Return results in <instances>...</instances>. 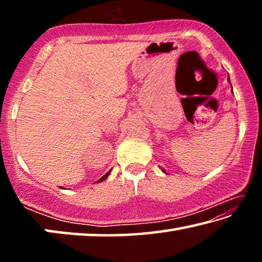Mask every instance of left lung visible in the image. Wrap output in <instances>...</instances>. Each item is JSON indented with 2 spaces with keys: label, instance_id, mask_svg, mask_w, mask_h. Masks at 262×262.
<instances>
[{
  "label": "left lung",
  "instance_id": "8db88e82",
  "mask_svg": "<svg viewBox=\"0 0 262 262\" xmlns=\"http://www.w3.org/2000/svg\"><path fill=\"white\" fill-rule=\"evenodd\" d=\"M228 81H229V78H228ZM162 171H163V172H165V171H164V170H162Z\"/></svg>",
  "mask_w": 262,
  "mask_h": 262
}]
</instances>
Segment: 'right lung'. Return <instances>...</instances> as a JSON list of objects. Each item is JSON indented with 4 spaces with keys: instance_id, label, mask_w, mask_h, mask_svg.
I'll return each instance as SVG.
<instances>
[{
    "instance_id": "add662e5",
    "label": "right lung",
    "mask_w": 262,
    "mask_h": 262,
    "mask_svg": "<svg viewBox=\"0 0 262 262\" xmlns=\"http://www.w3.org/2000/svg\"><path fill=\"white\" fill-rule=\"evenodd\" d=\"M110 172H111V170L107 172V173H106V174H104L103 177H101V178L98 180V181H97V183H100V181H103V180H105L106 178H107V177H108V174H110Z\"/></svg>"
}]
</instances>
